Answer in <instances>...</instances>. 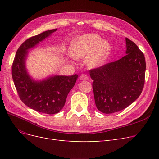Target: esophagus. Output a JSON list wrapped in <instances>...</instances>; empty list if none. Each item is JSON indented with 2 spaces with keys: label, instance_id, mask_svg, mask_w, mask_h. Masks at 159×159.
<instances>
[{
  "label": "esophagus",
  "instance_id": "1",
  "mask_svg": "<svg viewBox=\"0 0 159 159\" xmlns=\"http://www.w3.org/2000/svg\"><path fill=\"white\" fill-rule=\"evenodd\" d=\"M88 78H89L88 76L86 74H83L80 75V80H88Z\"/></svg>",
  "mask_w": 159,
  "mask_h": 159
}]
</instances>
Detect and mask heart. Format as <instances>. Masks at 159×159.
<instances>
[{
  "label": "heart",
  "mask_w": 159,
  "mask_h": 159,
  "mask_svg": "<svg viewBox=\"0 0 159 159\" xmlns=\"http://www.w3.org/2000/svg\"><path fill=\"white\" fill-rule=\"evenodd\" d=\"M111 52V45L106 40H102L95 34H88L75 38L70 46V54L79 59L88 56L87 63L90 68L102 66L106 61Z\"/></svg>",
  "instance_id": "b5f03b06"
}]
</instances>
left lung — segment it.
I'll list each match as a JSON object with an SVG mask.
<instances>
[{
  "instance_id": "8db88e82",
  "label": "left lung",
  "mask_w": 159,
  "mask_h": 159,
  "mask_svg": "<svg viewBox=\"0 0 159 159\" xmlns=\"http://www.w3.org/2000/svg\"><path fill=\"white\" fill-rule=\"evenodd\" d=\"M125 40V56L89 70L96 107L103 113L127 107L139 97L145 84V56L133 41Z\"/></svg>"
}]
</instances>
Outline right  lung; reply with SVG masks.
<instances>
[{"instance_id": "right-lung-1", "label": "right lung", "mask_w": 159, "mask_h": 159, "mask_svg": "<svg viewBox=\"0 0 159 159\" xmlns=\"http://www.w3.org/2000/svg\"><path fill=\"white\" fill-rule=\"evenodd\" d=\"M56 30H48L25 40L18 48L12 65L13 81L22 102L36 111L50 115L60 112L64 107L67 96L78 75H55L42 81H34L27 74L25 59L28 49Z\"/></svg>"}]
</instances>
